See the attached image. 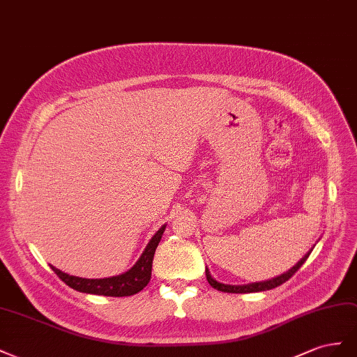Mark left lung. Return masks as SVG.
Instances as JSON below:
<instances>
[{
  "label": "left lung",
  "mask_w": 357,
  "mask_h": 357,
  "mask_svg": "<svg viewBox=\"0 0 357 357\" xmlns=\"http://www.w3.org/2000/svg\"><path fill=\"white\" fill-rule=\"evenodd\" d=\"M308 256H310V252H308L307 256H305V257H303V259L296 264V266H293L289 272L280 275V277H277V278H272V280H269V281L248 284V286H226V284H221V282H218V281L213 280V278L211 277V273L208 272V269H206V280H208V282L211 284V286H212L213 289H217V290L224 291V293H254V291L271 290V289L278 287V286H281V284H284L286 281H289V280L293 277V275L296 273V272L301 269L302 264H303L305 261H307Z\"/></svg>",
  "instance_id": "left-lung-1"
}]
</instances>
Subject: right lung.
<instances>
[{
  "label": "right lung",
  "mask_w": 357,
  "mask_h": 357,
  "mask_svg": "<svg viewBox=\"0 0 357 357\" xmlns=\"http://www.w3.org/2000/svg\"><path fill=\"white\" fill-rule=\"evenodd\" d=\"M166 226H162L148 243L144 254H142L137 263L131 268L128 272L118 275V277L112 278H103V280H88V278H79L61 272L59 269L52 268V271L58 275L61 281H64L68 287L75 289L82 293H91V294H100V296H114V298H122V296H131V294L139 293L142 289L146 287V284L151 280V271H152V259L157 250L158 242L162 236Z\"/></svg>",
  "instance_id": "obj_1"
}]
</instances>
